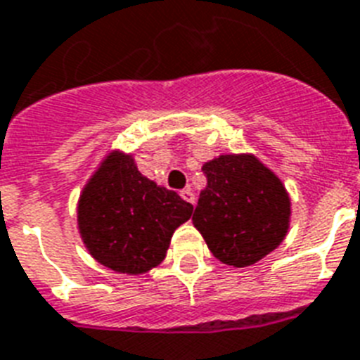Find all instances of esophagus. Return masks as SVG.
<instances>
[{
	"label": "esophagus",
	"mask_w": 360,
	"mask_h": 360,
	"mask_svg": "<svg viewBox=\"0 0 360 360\" xmlns=\"http://www.w3.org/2000/svg\"><path fill=\"white\" fill-rule=\"evenodd\" d=\"M181 198H183V200H185V201H188V203H192V205H194V203H195V194L190 188L181 190Z\"/></svg>",
	"instance_id": "esophagus-1"
}]
</instances>
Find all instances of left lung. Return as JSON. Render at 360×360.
Returning a JSON list of instances; mask_svg holds the SVG:
<instances>
[{"instance_id":"8db88e82","label":"left lung","mask_w":360,"mask_h":360,"mask_svg":"<svg viewBox=\"0 0 360 360\" xmlns=\"http://www.w3.org/2000/svg\"><path fill=\"white\" fill-rule=\"evenodd\" d=\"M201 170L207 188L192 220L216 259L242 268L281 244L290 200L276 174L253 155H221Z\"/></svg>"}]
</instances>
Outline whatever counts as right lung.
<instances>
[{"label": "right lung", "instance_id": "add662e5", "mask_svg": "<svg viewBox=\"0 0 360 360\" xmlns=\"http://www.w3.org/2000/svg\"><path fill=\"white\" fill-rule=\"evenodd\" d=\"M194 207L140 174L131 157L109 155L79 200V231L96 261L120 274L160 264L174 231Z\"/></svg>", "mask_w": 360, "mask_h": 360}]
</instances>
